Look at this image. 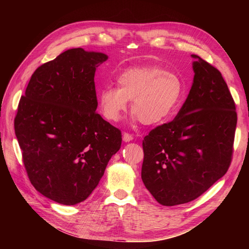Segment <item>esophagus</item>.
Returning a JSON list of instances; mask_svg holds the SVG:
<instances>
[{
    "mask_svg": "<svg viewBox=\"0 0 249 249\" xmlns=\"http://www.w3.org/2000/svg\"><path fill=\"white\" fill-rule=\"evenodd\" d=\"M123 139H124V142H130V141H132L134 139V136H133L132 134H130V133L124 132L123 134Z\"/></svg>",
    "mask_w": 249,
    "mask_h": 249,
    "instance_id": "obj_1",
    "label": "esophagus"
}]
</instances>
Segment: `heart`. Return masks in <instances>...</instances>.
Wrapping results in <instances>:
<instances>
[{"instance_id":"1","label":"heart","mask_w":249,"mask_h":249,"mask_svg":"<svg viewBox=\"0 0 249 249\" xmlns=\"http://www.w3.org/2000/svg\"><path fill=\"white\" fill-rule=\"evenodd\" d=\"M117 85L102 89L99 102L104 116L117 122L129 101L133 118L143 124L164 122L176 110L184 93V83L178 73L159 66L133 67L117 77Z\"/></svg>"}]
</instances>
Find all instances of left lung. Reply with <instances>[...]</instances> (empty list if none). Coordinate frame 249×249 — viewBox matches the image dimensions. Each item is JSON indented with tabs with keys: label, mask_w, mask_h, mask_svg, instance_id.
<instances>
[{
	"label": "left lung",
	"mask_w": 249,
	"mask_h": 249,
	"mask_svg": "<svg viewBox=\"0 0 249 249\" xmlns=\"http://www.w3.org/2000/svg\"><path fill=\"white\" fill-rule=\"evenodd\" d=\"M193 84L176 118L142 141L141 178L163 206L199 197L227 173L232 158L236 105L221 72L197 55Z\"/></svg>",
	"instance_id": "left-lung-1"
}]
</instances>
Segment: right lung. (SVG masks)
I'll use <instances>...</instances> for the list:
<instances>
[{"label":"right lung","mask_w":249,"mask_h":249,"mask_svg":"<svg viewBox=\"0 0 249 249\" xmlns=\"http://www.w3.org/2000/svg\"><path fill=\"white\" fill-rule=\"evenodd\" d=\"M108 59L81 48L37 69L18 103L14 131L30 182L66 206L85 200L122 145V132L96 112L94 73Z\"/></svg>","instance_id":"right-lung-1"}]
</instances>
